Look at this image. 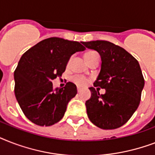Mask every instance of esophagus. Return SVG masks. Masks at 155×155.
<instances>
[{
    "mask_svg": "<svg viewBox=\"0 0 155 155\" xmlns=\"http://www.w3.org/2000/svg\"><path fill=\"white\" fill-rule=\"evenodd\" d=\"M81 90H82V89H81V87H77V92H81Z\"/></svg>",
    "mask_w": 155,
    "mask_h": 155,
    "instance_id": "obj_1",
    "label": "esophagus"
}]
</instances>
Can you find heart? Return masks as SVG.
<instances>
[{"label": "heart", "mask_w": 155, "mask_h": 155, "mask_svg": "<svg viewBox=\"0 0 155 155\" xmlns=\"http://www.w3.org/2000/svg\"><path fill=\"white\" fill-rule=\"evenodd\" d=\"M98 55L99 54H98L97 52L94 51H87L84 54V58L87 63H89L95 57H97ZM70 61H69L68 64L70 63ZM72 80L73 82L76 84L77 85H79V86H85L88 83V79L84 77V76H81V75H75V76L72 78Z\"/></svg>", "instance_id": "heart-1"}]
</instances>
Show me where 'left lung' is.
Returning a JSON list of instances; mask_svg holds the SVG:
<instances>
[{"mask_svg":"<svg viewBox=\"0 0 155 155\" xmlns=\"http://www.w3.org/2000/svg\"><path fill=\"white\" fill-rule=\"evenodd\" d=\"M84 47L97 51L101 57V70L92 96L86 101L87 117L97 127L114 130L130 120L138 108L145 80L137 60L122 47L108 41L82 42ZM104 88V94L99 87Z\"/></svg>","mask_w":155,"mask_h":155,"instance_id":"obj_1","label":"left lung"}]
</instances>
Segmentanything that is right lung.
I'll return each mask as SVG.
<instances>
[{
	"instance_id": "1",
	"label": "right lung",
	"mask_w": 155,
	"mask_h": 155,
	"mask_svg": "<svg viewBox=\"0 0 155 155\" xmlns=\"http://www.w3.org/2000/svg\"><path fill=\"white\" fill-rule=\"evenodd\" d=\"M79 42L49 38L23 54L14 71V93L23 113L34 124L50 126L63 118L67 105L77 93L73 83L54 88L52 80L65 71L69 58L84 51Z\"/></svg>"
}]
</instances>
